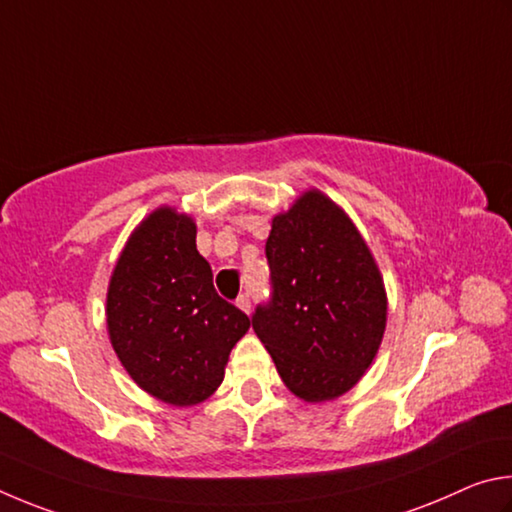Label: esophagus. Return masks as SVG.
I'll use <instances>...</instances> for the list:
<instances>
[{
  "label": "esophagus",
  "instance_id": "34e87169",
  "mask_svg": "<svg viewBox=\"0 0 512 512\" xmlns=\"http://www.w3.org/2000/svg\"><path fill=\"white\" fill-rule=\"evenodd\" d=\"M236 306H238L242 312H247V315H249V310H251V301H249V294H247V292H242L240 297L236 299Z\"/></svg>",
  "mask_w": 512,
  "mask_h": 512
}]
</instances>
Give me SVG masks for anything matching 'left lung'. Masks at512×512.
I'll return each instance as SVG.
<instances>
[{
  "label": "left lung",
  "instance_id": "8db88e82",
  "mask_svg": "<svg viewBox=\"0 0 512 512\" xmlns=\"http://www.w3.org/2000/svg\"><path fill=\"white\" fill-rule=\"evenodd\" d=\"M270 299L251 326L294 396H342L369 369L387 324L378 265L353 222L319 191L276 215L265 242Z\"/></svg>",
  "mask_w": 512,
  "mask_h": 512
}]
</instances>
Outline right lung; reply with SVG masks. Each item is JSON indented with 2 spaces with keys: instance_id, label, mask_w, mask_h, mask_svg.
Wrapping results in <instances>:
<instances>
[{
  "instance_id": "obj_1",
  "label": "right lung",
  "mask_w": 512,
  "mask_h": 512,
  "mask_svg": "<svg viewBox=\"0 0 512 512\" xmlns=\"http://www.w3.org/2000/svg\"><path fill=\"white\" fill-rule=\"evenodd\" d=\"M249 317L213 288L195 224L157 209L125 245L107 290V330L125 371L150 396L197 405L220 387Z\"/></svg>"
}]
</instances>
